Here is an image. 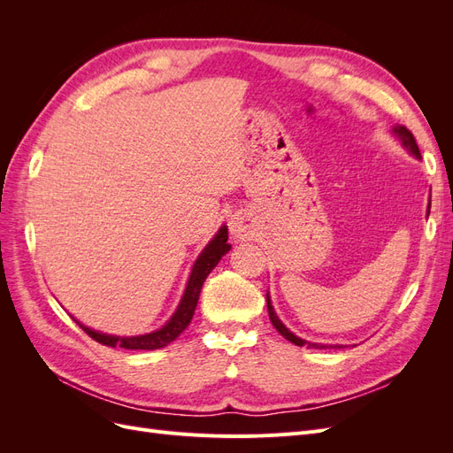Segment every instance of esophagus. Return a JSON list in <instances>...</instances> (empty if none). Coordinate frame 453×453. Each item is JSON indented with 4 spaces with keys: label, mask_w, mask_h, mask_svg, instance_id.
Wrapping results in <instances>:
<instances>
[{
    "label": "esophagus",
    "mask_w": 453,
    "mask_h": 453,
    "mask_svg": "<svg viewBox=\"0 0 453 453\" xmlns=\"http://www.w3.org/2000/svg\"><path fill=\"white\" fill-rule=\"evenodd\" d=\"M230 234H234L236 238H243L245 232H248V225H245V219L242 215H234L230 219Z\"/></svg>",
    "instance_id": "1"
}]
</instances>
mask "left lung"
Returning a JSON list of instances; mask_svg holds the SVG:
<instances>
[{"label":"left lung","mask_w":453,"mask_h":453,"mask_svg":"<svg viewBox=\"0 0 453 453\" xmlns=\"http://www.w3.org/2000/svg\"><path fill=\"white\" fill-rule=\"evenodd\" d=\"M395 132L401 135V140L404 142V145L412 150V153L419 158V147H418V143H416V138H414V134L410 132V130H406L404 127H396L395 128ZM266 304H268V315H270V321H272V325L276 326V331L285 338V340H289V342H293L295 346H308V348H311V349H323V348H342V346H325V344H313V342H306V340H303V338H298V336H295L289 328H287L280 319H278V315L273 313V308H272V304H270V296L266 295Z\"/></svg>","instance_id":"8db88e82"}]
</instances>
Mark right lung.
<instances>
[{"label": "right lung", "mask_w": 453, "mask_h": 453, "mask_svg": "<svg viewBox=\"0 0 453 453\" xmlns=\"http://www.w3.org/2000/svg\"><path fill=\"white\" fill-rule=\"evenodd\" d=\"M228 240V230L226 226H223L221 230L217 232V236L208 243V248L202 251V255L198 257V260L195 263L193 273H190L188 283L185 295L181 298V304L177 306L175 313L172 315V319L164 325L158 331L150 333V334H143V336H109V334H102L96 333L92 328L81 325L77 321V325L83 328V331L94 338L96 342H100L104 346L109 348H125V349H160L164 346H168L170 342H173L177 336H180L185 328L188 326L190 319H193L196 304H198V296L202 291V285L205 281V278L210 276V272L217 266L219 260L225 253H228L230 243H226Z\"/></svg>", "instance_id": "obj_1"}]
</instances>
